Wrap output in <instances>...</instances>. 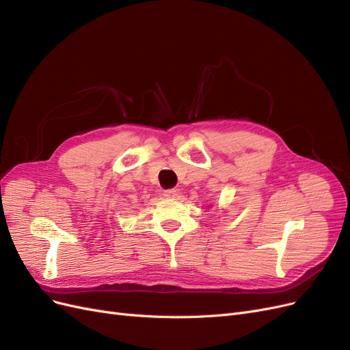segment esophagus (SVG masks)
<instances>
[{
    "label": "esophagus",
    "instance_id": "34e87169",
    "mask_svg": "<svg viewBox=\"0 0 350 350\" xmlns=\"http://www.w3.org/2000/svg\"><path fill=\"white\" fill-rule=\"evenodd\" d=\"M176 196H178V191L176 189H166V191H163V197L165 198H169V200H172V198H176Z\"/></svg>",
    "mask_w": 350,
    "mask_h": 350
}]
</instances>
